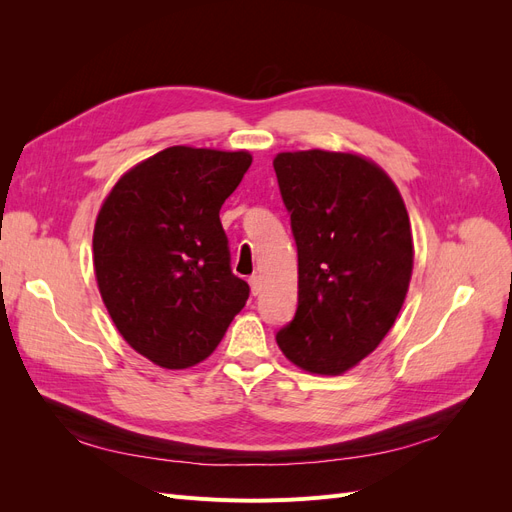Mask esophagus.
<instances>
[{
	"label": "esophagus",
	"mask_w": 512,
	"mask_h": 512,
	"mask_svg": "<svg viewBox=\"0 0 512 512\" xmlns=\"http://www.w3.org/2000/svg\"><path fill=\"white\" fill-rule=\"evenodd\" d=\"M250 286H252V294L256 297V294L260 292V275H252L250 277Z\"/></svg>",
	"instance_id": "34e87169"
}]
</instances>
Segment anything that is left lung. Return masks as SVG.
Here are the masks:
<instances>
[{"instance_id":"8db88e82","label":"left lung","mask_w":512,"mask_h":512,"mask_svg":"<svg viewBox=\"0 0 512 512\" xmlns=\"http://www.w3.org/2000/svg\"><path fill=\"white\" fill-rule=\"evenodd\" d=\"M273 168L299 256V305L277 346L312 374H344L378 348L404 305L414 262L404 198L354 153L286 151Z\"/></svg>"}]
</instances>
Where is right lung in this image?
<instances>
[{"instance_id":"right-lung-1","label":"right lung","mask_w":512,"mask_h":512,"mask_svg":"<svg viewBox=\"0 0 512 512\" xmlns=\"http://www.w3.org/2000/svg\"><path fill=\"white\" fill-rule=\"evenodd\" d=\"M250 164L247 151L168 147L128 170L98 213L102 301L123 339L164 369L205 361L250 297L220 222Z\"/></svg>"}]
</instances>
